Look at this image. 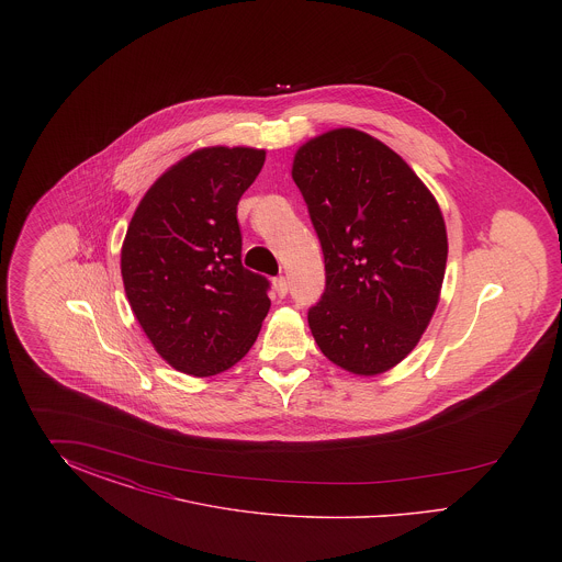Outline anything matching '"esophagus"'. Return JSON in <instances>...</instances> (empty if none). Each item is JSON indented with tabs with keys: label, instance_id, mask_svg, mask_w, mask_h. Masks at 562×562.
<instances>
[{
	"label": "esophagus",
	"instance_id": "esophagus-1",
	"mask_svg": "<svg viewBox=\"0 0 562 562\" xmlns=\"http://www.w3.org/2000/svg\"><path fill=\"white\" fill-rule=\"evenodd\" d=\"M273 289H276L278 296H286V293H289V282H286V278H284V276L276 278V280H273Z\"/></svg>",
	"mask_w": 562,
	"mask_h": 562
}]
</instances>
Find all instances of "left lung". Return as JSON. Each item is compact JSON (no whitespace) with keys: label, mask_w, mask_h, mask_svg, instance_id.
Instances as JSON below:
<instances>
[{"label":"left lung","mask_w":562,"mask_h":562,"mask_svg":"<svg viewBox=\"0 0 562 562\" xmlns=\"http://www.w3.org/2000/svg\"><path fill=\"white\" fill-rule=\"evenodd\" d=\"M293 179L326 271L307 312L312 335L349 373H385L419 344L438 305L449 252L438 202L396 151L353 128L301 145Z\"/></svg>","instance_id":"1"}]
</instances>
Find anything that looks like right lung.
<instances>
[{"instance_id":"right-lung-1","label":"right lung","mask_w":562,"mask_h":562,"mask_svg":"<svg viewBox=\"0 0 562 562\" xmlns=\"http://www.w3.org/2000/svg\"><path fill=\"white\" fill-rule=\"evenodd\" d=\"M263 149L204 147L143 195L122 246L134 316L161 358L211 376L248 353L268 316L269 280L241 266L238 202Z\"/></svg>"}]
</instances>
